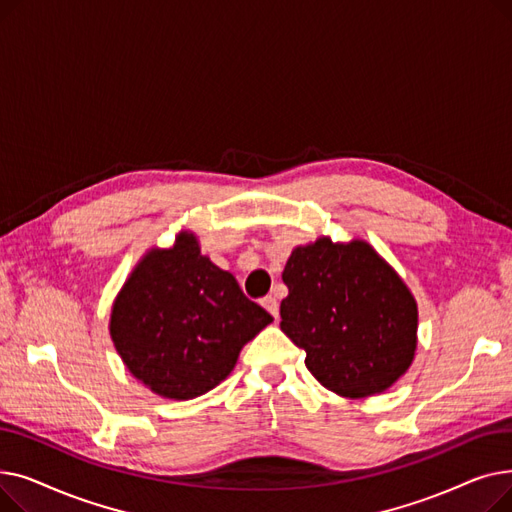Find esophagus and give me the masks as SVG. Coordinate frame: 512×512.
Masks as SVG:
<instances>
[{
    "label": "esophagus",
    "mask_w": 512,
    "mask_h": 512,
    "mask_svg": "<svg viewBox=\"0 0 512 512\" xmlns=\"http://www.w3.org/2000/svg\"><path fill=\"white\" fill-rule=\"evenodd\" d=\"M261 305L274 315V319L280 317V305H278V299L274 297V294H267V297L261 301Z\"/></svg>",
    "instance_id": "34e87169"
}]
</instances>
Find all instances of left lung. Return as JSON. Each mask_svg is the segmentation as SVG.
I'll list each match as a JSON object with an SVG mask.
<instances>
[{"label":"left lung","mask_w":512,"mask_h":512,"mask_svg":"<svg viewBox=\"0 0 512 512\" xmlns=\"http://www.w3.org/2000/svg\"><path fill=\"white\" fill-rule=\"evenodd\" d=\"M282 280V332L307 353L313 378L346 398L388 390L413 363L417 303L365 240L328 236L297 247Z\"/></svg>","instance_id":"obj_1"}]
</instances>
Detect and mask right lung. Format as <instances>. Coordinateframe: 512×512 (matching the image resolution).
I'll return each instance as SVG.
<instances>
[{"label": "right lung", "instance_id": "obj_1", "mask_svg": "<svg viewBox=\"0 0 512 512\" xmlns=\"http://www.w3.org/2000/svg\"><path fill=\"white\" fill-rule=\"evenodd\" d=\"M272 321L182 230L170 249H151L134 267L114 301L110 336L151 392L191 400L226 380L240 348Z\"/></svg>", "mask_w": 512, "mask_h": 512}]
</instances>
